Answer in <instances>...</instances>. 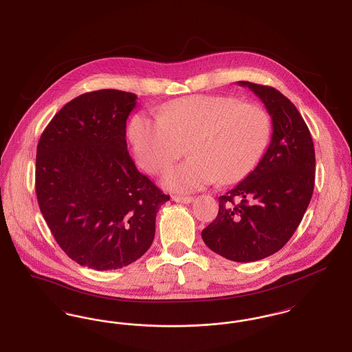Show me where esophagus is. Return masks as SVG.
Masks as SVG:
<instances>
[{
  "mask_svg": "<svg viewBox=\"0 0 352 352\" xmlns=\"http://www.w3.org/2000/svg\"><path fill=\"white\" fill-rule=\"evenodd\" d=\"M173 201L174 202H177V204H191L192 201H194V198L192 197H181V195H174L173 197Z\"/></svg>",
  "mask_w": 352,
  "mask_h": 352,
  "instance_id": "34e87169",
  "label": "esophagus"
}]
</instances>
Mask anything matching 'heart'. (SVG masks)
Here are the masks:
<instances>
[{
	"label": "heart",
	"instance_id": "heart-1",
	"mask_svg": "<svg viewBox=\"0 0 352 352\" xmlns=\"http://www.w3.org/2000/svg\"><path fill=\"white\" fill-rule=\"evenodd\" d=\"M129 140L137 164L158 174L185 151L186 161L168 168L162 185L177 192L201 190L219 179H243L261 161L271 134L267 111L228 96H191L171 101L160 116L135 114Z\"/></svg>",
	"mask_w": 352,
	"mask_h": 352
}]
</instances>
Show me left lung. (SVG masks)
I'll return each mask as SVG.
<instances>
[{"label":"left lung","instance_id":"8db88e82","mask_svg":"<svg viewBox=\"0 0 352 352\" xmlns=\"http://www.w3.org/2000/svg\"><path fill=\"white\" fill-rule=\"evenodd\" d=\"M265 104L272 121L269 147L248 177L219 197V211L204 231L207 248L234 262H255L283 248L310 204L315 150L295 104L279 90L239 81Z\"/></svg>","mask_w":352,"mask_h":352}]
</instances>
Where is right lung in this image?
I'll use <instances>...</instances> for the list:
<instances>
[{"label":"right lung","mask_w":352,"mask_h":352,"mask_svg":"<svg viewBox=\"0 0 352 352\" xmlns=\"http://www.w3.org/2000/svg\"><path fill=\"white\" fill-rule=\"evenodd\" d=\"M135 104V94L114 89L81 94L53 117L37 146L42 215L65 254L89 269L140 259L170 199L129 155L126 120Z\"/></svg>","instance_id":"add662e5"}]
</instances>
